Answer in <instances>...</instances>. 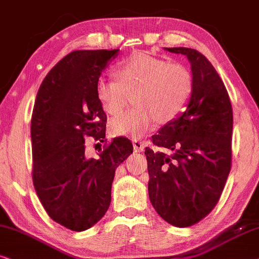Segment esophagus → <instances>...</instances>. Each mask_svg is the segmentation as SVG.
Instances as JSON below:
<instances>
[{"label": "esophagus", "mask_w": 259, "mask_h": 259, "mask_svg": "<svg viewBox=\"0 0 259 259\" xmlns=\"http://www.w3.org/2000/svg\"><path fill=\"white\" fill-rule=\"evenodd\" d=\"M133 146H134V150H135V152H142V150L145 149V142L141 140H134Z\"/></svg>", "instance_id": "1"}]
</instances>
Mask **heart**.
I'll use <instances>...</instances> for the list:
<instances>
[{
  "instance_id": "b5f03b06",
  "label": "heart",
  "mask_w": 259,
  "mask_h": 259,
  "mask_svg": "<svg viewBox=\"0 0 259 259\" xmlns=\"http://www.w3.org/2000/svg\"><path fill=\"white\" fill-rule=\"evenodd\" d=\"M118 78L100 77L96 92L101 107L118 116L127 104V92L136 88V107L111 122L114 135L141 137L160 119H176L188 106L194 77L184 64L167 62L146 52H136L116 67Z\"/></svg>"
}]
</instances>
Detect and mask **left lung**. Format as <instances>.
Here are the masks:
<instances>
[{
  "instance_id": "obj_1",
  "label": "left lung",
  "mask_w": 259,
  "mask_h": 259,
  "mask_svg": "<svg viewBox=\"0 0 259 259\" xmlns=\"http://www.w3.org/2000/svg\"><path fill=\"white\" fill-rule=\"evenodd\" d=\"M191 63L194 92L178 118L152 136L146 147L148 194L163 220L190 227L210 212L224 191L232 166L233 110L228 92L212 64L189 48H166Z\"/></svg>"
}]
</instances>
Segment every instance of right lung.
I'll list each match as a JSON object with an SVG mask.
<instances>
[{"instance_id": "1", "label": "right lung", "mask_w": 259, "mask_h": 259, "mask_svg": "<svg viewBox=\"0 0 259 259\" xmlns=\"http://www.w3.org/2000/svg\"><path fill=\"white\" fill-rule=\"evenodd\" d=\"M119 50H76L49 71L31 120L32 179L48 215L81 232L105 215L114 171L133 153L132 141L114 137L92 158L87 137L103 141L106 114L96 86L107 62ZM107 140H105L106 142Z\"/></svg>"}]
</instances>
